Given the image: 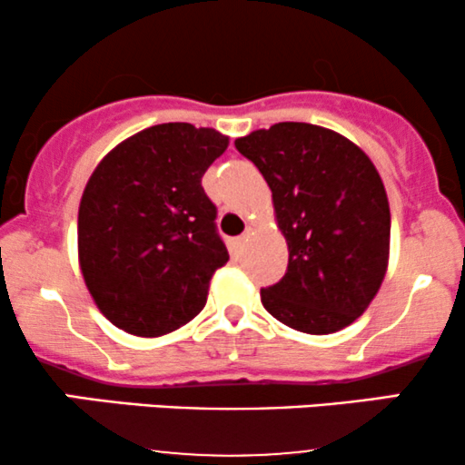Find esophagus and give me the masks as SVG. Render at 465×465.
<instances>
[{"label": "esophagus", "instance_id": "1", "mask_svg": "<svg viewBox=\"0 0 465 465\" xmlns=\"http://www.w3.org/2000/svg\"><path fill=\"white\" fill-rule=\"evenodd\" d=\"M244 238H247V233H242V236H240L238 240H236V244L238 247H242V242H244Z\"/></svg>", "mask_w": 465, "mask_h": 465}]
</instances>
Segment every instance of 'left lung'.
<instances>
[{"label": "left lung", "mask_w": 465, "mask_h": 465, "mask_svg": "<svg viewBox=\"0 0 465 465\" xmlns=\"http://www.w3.org/2000/svg\"><path fill=\"white\" fill-rule=\"evenodd\" d=\"M273 192L286 275L260 291L277 322L308 334L343 330L387 273L391 214L381 174L339 133L280 122L236 140Z\"/></svg>", "instance_id": "obj_1"}]
</instances>
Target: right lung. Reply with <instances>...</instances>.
Segmentation results:
<instances>
[{
    "label": "right lung",
    "instance_id": "add662e5",
    "mask_svg": "<svg viewBox=\"0 0 465 465\" xmlns=\"http://www.w3.org/2000/svg\"><path fill=\"white\" fill-rule=\"evenodd\" d=\"M229 140L168 122L115 146L87 181L78 258L100 312L124 332L162 336L203 311L229 260L201 179Z\"/></svg>",
    "mask_w": 465,
    "mask_h": 465
}]
</instances>
